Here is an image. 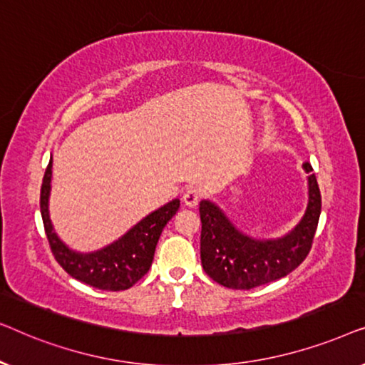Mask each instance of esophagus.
<instances>
[{"mask_svg":"<svg viewBox=\"0 0 365 365\" xmlns=\"http://www.w3.org/2000/svg\"><path fill=\"white\" fill-rule=\"evenodd\" d=\"M202 197V191L199 187H187L182 194V202L187 207H196Z\"/></svg>","mask_w":365,"mask_h":365,"instance_id":"1","label":"esophagus"}]
</instances>
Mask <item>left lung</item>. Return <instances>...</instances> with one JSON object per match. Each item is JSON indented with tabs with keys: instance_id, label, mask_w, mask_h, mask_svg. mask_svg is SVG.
<instances>
[{
	"instance_id": "8db88e82",
	"label": "left lung",
	"mask_w": 365,
	"mask_h": 365,
	"mask_svg": "<svg viewBox=\"0 0 365 365\" xmlns=\"http://www.w3.org/2000/svg\"><path fill=\"white\" fill-rule=\"evenodd\" d=\"M304 168L311 173V164L304 163ZM199 214L204 272L224 287L254 289L287 276L307 257L321 216V191L311 174L306 214L287 236L276 241L244 236L209 201L199 204Z\"/></svg>"
}]
</instances>
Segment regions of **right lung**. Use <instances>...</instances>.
<instances>
[{"label":"right lung","instance_id":"obj_1","mask_svg":"<svg viewBox=\"0 0 365 365\" xmlns=\"http://www.w3.org/2000/svg\"><path fill=\"white\" fill-rule=\"evenodd\" d=\"M51 168L53 159L49 161L43 178L39 207H41L44 232L54 259L69 276L101 291H124L134 286L151 267L159 236L169 219L178 212L179 199H174L166 206L149 214L111 246L91 254H79L59 241L49 221L48 197L51 189Z\"/></svg>","mask_w":365,"mask_h":365}]
</instances>
